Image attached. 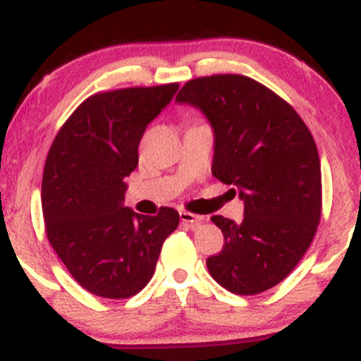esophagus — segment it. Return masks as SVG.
<instances>
[{
	"label": "esophagus",
	"instance_id": "34e87169",
	"mask_svg": "<svg viewBox=\"0 0 361 361\" xmlns=\"http://www.w3.org/2000/svg\"><path fill=\"white\" fill-rule=\"evenodd\" d=\"M180 219H181V222L188 224L190 227H197L198 224L205 221L204 215H197V214H192V212H186V210H183V212H180Z\"/></svg>",
	"mask_w": 361,
	"mask_h": 361
}]
</instances>
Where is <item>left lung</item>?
<instances>
[{
  "instance_id": "8db88e82",
  "label": "left lung",
  "mask_w": 361,
  "mask_h": 361,
  "mask_svg": "<svg viewBox=\"0 0 361 361\" xmlns=\"http://www.w3.org/2000/svg\"><path fill=\"white\" fill-rule=\"evenodd\" d=\"M176 100L210 120L212 175L244 200L241 222L210 217L224 234L222 251L207 258L210 275L235 295L275 287L309 250L321 221V161L312 134L292 105L243 74L195 78Z\"/></svg>"
}]
</instances>
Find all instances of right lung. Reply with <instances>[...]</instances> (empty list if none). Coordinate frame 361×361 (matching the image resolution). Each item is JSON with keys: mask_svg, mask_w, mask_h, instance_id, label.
Returning <instances> with one entry per match:
<instances>
[{"mask_svg": "<svg viewBox=\"0 0 361 361\" xmlns=\"http://www.w3.org/2000/svg\"><path fill=\"white\" fill-rule=\"evenodd\" d=\"M178 82L94 93L59 128L42 176L47 239L73 279L105 299H128L149 283L180 214L123 207L126 178L137 168L147 123L171 102Z\"/></svg>", "mask_w": 361, "mask_h": 361, "instance_id": "add662e5", "label": "right lung"}]
</instances>
